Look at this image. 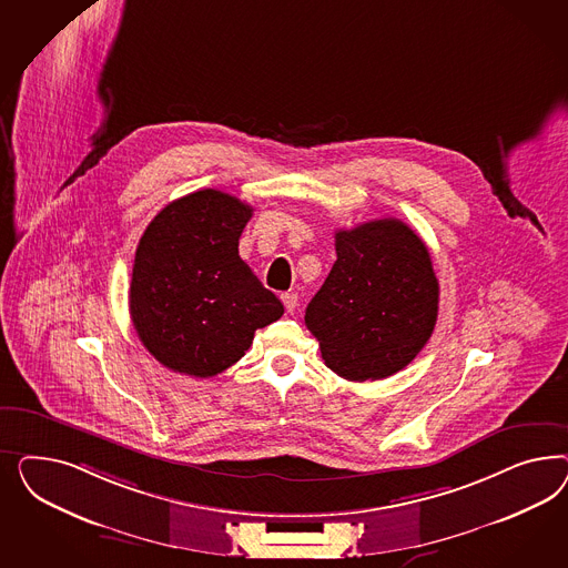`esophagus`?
Segmentation results:
<instances>
[{"instance_id": "obj_1", "label": "esophagus", "mask_w": 568, "mask_h": 568, "mask_svg": "<svg viewBox=\"0 0 568 568\" xmlns=\"http://www.w3.org/2000/svg\"><path fill=\"white\" fill-rule=\"evenodd\" d=\"M281 302H283V306H285L290 314H292L293 310L297 308V295L295 293H281Z\"/></svg>"}]
</instances>
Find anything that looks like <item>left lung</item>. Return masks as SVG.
<instances>
[{"instance_id": "8db88e82", "label": "left lung", "mask_w": 568, "mask_h": 568, "mask_svg": "<svg viewBox=\"0 0 568 568\" xmlns=\"http://www.w3.org/2000/svg\"><path fill=\"white\" fill-rule=\"evenodd\" d=\"M335 252L306 308V327L339 377H392L416 358L435 328L439 283L429 250L408 224L381 219L337 231Z\"/></svg>"}]
</instances>
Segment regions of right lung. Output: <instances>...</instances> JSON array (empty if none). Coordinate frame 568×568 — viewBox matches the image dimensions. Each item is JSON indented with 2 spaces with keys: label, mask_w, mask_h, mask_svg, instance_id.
Listing matches in <instances>:
<instances>
[{
  "label": "right lung",
  "mask_w": 568,
  "mask_h": 568,
  "mask_svg": "<svg viewBox=\"0 0 568 568\" xmlns=\"http://www.w3.org/2000/svg\"><path fill=\"white\" fill-rule=\"evenodd\" d=\"M254 207L216 190L162 207L139 240L129 292L141 344L174 373L207 378L240 361L283 304L240 258Z\"/></svg>",
  "instance_id": "obj_1"
}]
</instances>
